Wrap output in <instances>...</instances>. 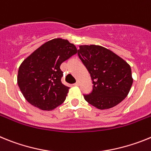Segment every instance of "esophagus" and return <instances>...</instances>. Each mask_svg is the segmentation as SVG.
I'll return each instance as SVG.
<instances>
[{"instance_id": "1", "label": "esophagus", "mask_w": 151, "mask_h": 151, "mask_svg": "<svg viewBox=\"0 0 151 151\" xmlns=\"http://www.w3.org/2000/svg\"><path fill=\"white\" fill-rule=\"evenodd\" d=\"M74 85H75V86H79V85H80V82H79V81H77V82H76V83H74Z\"/></svg>"}]
</instances>
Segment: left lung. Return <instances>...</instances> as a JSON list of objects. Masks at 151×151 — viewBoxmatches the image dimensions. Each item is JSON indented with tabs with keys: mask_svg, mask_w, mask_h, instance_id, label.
Listing matches in <instances>:
<instances>
[{
	"mask_svg": "<svg viewBox=\"0 0 151 151\" xmlns=\"http://www.w3.org/2000/svg\"><path fill=\"white\" fill-rule=\"evenodd\" d=\"M77 52L93 83L92 93L83 96L86 102L99 109H107L124 99L133 83L130 65L100 45H80Z\"/></svg>",
	"mask_w": 151,
	"mask_h": 151,
	"instance_id": "obj_1",
	"label": "left lung"
}]
</instances>
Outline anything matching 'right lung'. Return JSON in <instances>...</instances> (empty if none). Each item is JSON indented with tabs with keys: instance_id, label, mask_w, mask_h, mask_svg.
Wrapping results in <instances>:
<instances>
[{
	"instance_id": "obj_1",
	"label": "right lung",
	"mask_w": 151,
	"mask_h": 151,
	"mask_svg": "<svg viewBox=\"0 0 151 151\" xmlns=\"http://www.w3.org/2000/svg\"><path fill=\"white\" fill-rule=\"evenodd\" d=\"M77 49L67 39H53L34 51L21 63L17 83L25 99L42 110L55 109L66 99L69 87L63 84L60 66Z\"/></svg>"
}]
</instances>
